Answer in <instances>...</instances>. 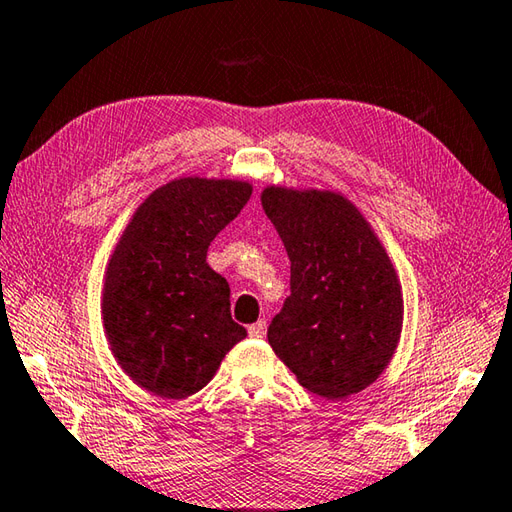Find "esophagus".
Returning <instances> with one entry per match:
<instances>
[{
    "mask_svg": "<svg viewBox=\"0 0 512 512\" xmlns=\"http://www.w3.org/2000/svg\"><path fill=\"white\" fill-rule=\"evenodd\" d=\"M248 335L255 337V339H262L266 335V322H264V319H259V322L250 324L248 326Z\"/></svg>",
    "mask_w": 512,
    "mask_h": 512,
    "instance_id": "obj_1",
    "label": "esophagus"
}]
</instances>
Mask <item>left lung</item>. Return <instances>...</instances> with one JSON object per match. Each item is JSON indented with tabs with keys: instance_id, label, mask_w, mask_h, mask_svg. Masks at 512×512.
Returning <instances> with one entry per match:
<instances>
[{
	"instance_id": "8db88e82",
	"label": "left lung",
	"mask_w": 512,
	"mask_h": 512,
	"mask_svg": "<svg viewBox=\"0 0 512 512\" xmlns=\"http://www.w3.org/2000/svg\"><path fill=\"white\" fill-rule=\"evenodd\" d=\"M262 206L290 259V295L268 344L310 393H359L382 375L402 333V286L382 242L330 190L268 186Z\"/></svg>"
}]
</instances>
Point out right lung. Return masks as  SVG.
Returning a JSON list of instances; mask_svg holds the SVG:
<instances>
[{
  "label": "right lung",
  "instance_id": "add662e5",
  "mask_svg": "<svg viewBox=\"0 0 512 512\" xmlns=\"http://www.w3.org/2000/svg\"><path fill=\"white\" fill-rule=\"evenodd\" d=\"M250 193L235 179H175L137 208L110 257L108 342L124 373L153 395L184 399L202 390L246 337L230 317L228 282L206 253Z\"/></svg>",
  "mask_w": 512,
  "mask_h": 512
}]
</instances>
